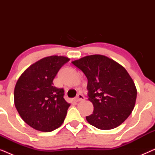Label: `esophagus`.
Here are the masks:
<instances>
[{
    "label": "esophagus",
    "mask_w": 155,
    "mask_h": 155,
    "mask_svg": "<svg viewBox=\"0 0 155 155\" xmlns=\"http://www.w3.org/2000/svg\"><path fill=\"white\" fill-rule=\"evenodd\" d=\"M84 99V97L83 96V95L81 94H78L77 95V97H75L74 100H75V101H77V102H78V101H80L83 100Z\"/></svg>",
    "instance_id": "34e87169"
}]
</instances>
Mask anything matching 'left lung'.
Instances as JSON below:
<instances>
[{
    "instance_id": "1",
    "label": "left lung",
    "mask_w": 155,
    "mask_h": 155,
    "mask_svg": "<svg viewBox=\"0 0 155 155\" xmlns=\"http://www.w3.org/2000/svg\"><path fill=\"white\" fill-rule=\"evenodd\" d=\"M72 63L87 78L88 99L94 111L86 119L101 130L120 126L134 109L137 97L135 83L122 65L102 55H91Z\"/></svg>"
}]
</instances>
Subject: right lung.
Listing matches in <instances>:
<instances>
[{
	"instance_id": "obj_1",
	"label": "right lung",
	"mask_w": 155,
	"mask_h": 155,
	"mask_svg": "<svg viewBox=\"0 0 155 155\" xmlns=\"http://www.w3.org/2000/svg\"><path fill=\"white\" fill-rule=\"evenodd\" d=\"M70 59L65 56L46 57L30 65L17 82L15 105L22 120L35 130L51 132L64 121L70 106L64 90L54 86L53 80Z\"/></svg>"
}]
</instances>
